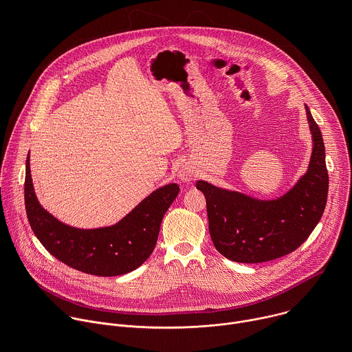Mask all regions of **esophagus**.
I'll return each instance as SVG.
<instances>
[{"mask_svg": "<svg viewBox=\"0 0 352 352\" xmlns=\"http://www.w3.org/2000/svg\"><path fill=\"white\" fill-rule=\"evenodd\" d=\"M179 179L184 181V182H190L195 177V171L193 168H190L189 166H184L181 170H179V174H178Z\"/></svg>", "mask_w": 352, "mask_h": 352, "instance_id": "obj_1", "label": "esophagus"}]
</instances>
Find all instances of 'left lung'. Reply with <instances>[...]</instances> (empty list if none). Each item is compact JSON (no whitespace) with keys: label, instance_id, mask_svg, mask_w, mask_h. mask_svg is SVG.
Returning <instances> with one entry per match:
<instances>
[{"label":"left lung","instance_id":"1","mask_svg":"<svg viewBox=\"0 0 352 352\" xmlns=\"http://www.w3.org/2000/svg\"><path fill=\"white\" fill-rule=\"evenodd\" d=\"M312 133V155L305 175L283 196L261 200L197 181L206 197L209 231L214 248L238 263H262L291 254L322 219L329 174L322 132L305 106Z\"/></svg>","mask_w":352,"mask_h":352}]
</instances>
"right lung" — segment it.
I'll return each instance as SVG.
<instances>
[{
	"label": "right lung",
	"instance_id": "right-lung-1",
	"mask_svg": "<svg viewBox=\"0 0 352 352\" xmlns=\"http://www.w3.org/2000/svg\"><path fill=\"white\" fill-rule=\"evenodd\" d=\"M178 192L177 184L164 185L114 226L75 228L40 206L32 182L29 155L26 159L25 206L34 235L54 258L93 276L113 277L138 269L153 252L162 220Z\"/></svg>",
	"mask_w": 352,
	"mask_h": 352
}]
</instances>
